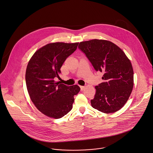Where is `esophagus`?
I'll use <instances>...</instances> for the list:
<instances>
[{"instance_id": "34e87169", "label": "esophagus", "mask_w": 153, "mask_h": 153, "mask_svg": "<svg viewBox=\"0 0 153 153\" xmlns=\"http://www.w3.org/2000/svg\"><path fill=\"white\" fill-rule=\"evenodd\" d=\"M80 88H81V90L82 91V90L84 89V88H85V86H80Z\"/></svg>"}]
</instances>
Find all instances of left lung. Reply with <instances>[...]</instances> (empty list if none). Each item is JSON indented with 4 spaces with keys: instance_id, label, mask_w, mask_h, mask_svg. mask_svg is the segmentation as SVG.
Returning <instances> with one entry per match:
<instances>
[{
    "instance_id": "obj_1",
    "label": "left lung",
    "mask_w": 153,
    "mask_h": 153,
    "mask_svg": "<svg viewBox=\"0 0 153 153\" xmlns=\"http://www.w3.org/2000/svg\"><path fill=\"white\" fill-rule=\"evenodd\" d=\"M83 52L97 71L103 73L104 82L96 86L92 106L105 113L118 111L130 97L134 85V72L130 59L113 42L93 39L81 42Z\"/></svg>"
}]
</instances>
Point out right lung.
I'll list each match as a JSON object with an SVG mask.
<instances>
[{
  "instance_id": "obj_1",
  "label": "right lung",
  "mask_w": 153,
  "mask_h": 153,
  "mask_svg": "<svg viewBox=\"0 0 153 153\" xmlns=\"http://www.w3.org/2000/svg\"><path fill=\"white\" fill-rule=\"evenodd\" d=\"M78 44L49 43L37 50L28 61L26 83L29 96L37 109L49 117L59 119L71 111L74 97L80 91L77 85L67 86L55 81Z\"/></svg>"
}]
</instances>
